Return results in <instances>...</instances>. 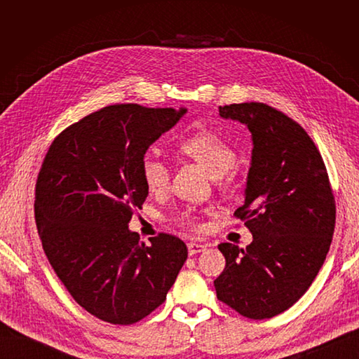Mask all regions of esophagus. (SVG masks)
<instances>
[{
    "label": "esophagus",
    "mask_w": 359,
    "mask_h": 359,
    "mask_svg": "<svg viewBox=\"0 0 359 359\" xmlns=\"http://www.w3.org/2000/svg\"><path fill=\"white\" fill-rule=\"evenodd\" d=\"M187 248H189V255L191 256V255H196V253L203 252V250L206 248V245L201 244V243H189Z\"/></svg>",
    "instance_id": "esophagus-1"
}]
</instances>
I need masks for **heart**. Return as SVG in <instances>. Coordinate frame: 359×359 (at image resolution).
<instances>
[{"label":"heart","mask_w":359,"mask_h":359,"mask_svg":"<svg viewBox=\"0 0 359 359\" xmlns=\"http://www.w3.org/2000/svg\"><path fill=\"white\" fill-rule=\"evenodd\" d=\"M178 149L184 156L196 160L212 178H222L236 166V151L212 130H199L180 140ZM140 175L151 193H161L169 187L170 169L156 154H145L140 160ZM175 222L181 226L199 227V219L191 211H180Z\"/></svg>","instance_id":"obj_1"}]
</instances>
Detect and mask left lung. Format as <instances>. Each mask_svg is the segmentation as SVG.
Returning a JSON list of instances; mask_svg holds the SVG:
<instances>
[{"instance_id":"1","label":"left lung","mask_w":359,"mask_h":359,"mask_svg":"<svg viewBox=\"0 0 359 359\" xmlns=\"http://www.w3.org/2000/svg\"><path fill=\"white\" fill-rule=\"evenodd\" d=\"M253 137L245 202L233 215L253 233L240 248L222 243L217 298L248 319L292 307L322 268L335 227V199L318 147L297 121L265 103L220 106Z\"/></svg>"}]
</instances>
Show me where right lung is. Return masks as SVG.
<instances>
[{
	"label": "right lung",
	"mask_w": 359,
	"mask_h": 359,
	"mask_svg": "<svg viewBox=\"0 0 359 359\" xmlns=\"http://www.w3.org/2000/svg\"><path fill=\"white\" fill-rule=\"evenodd\" d=\"M186 109L111 104L53 139L36 182L43 250L73 299L114 325L147 318L166 299L187 247L160 232L149 245L128 231L148 189L140 160Z\"/></svg>",
	"instance_id": "obj_1"
}]
</instances>
